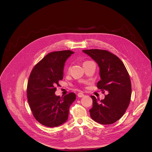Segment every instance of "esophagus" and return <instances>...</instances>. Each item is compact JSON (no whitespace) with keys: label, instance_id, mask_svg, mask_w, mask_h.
Wrapping results in <instances>:
<instances>
[{"label":"esophagus","instance_id":"esophagus-1","mask_svg":"<svg viewBox=\"0 0 152 152\" xmlns=\"http://www.w3.org/2000/svg\"><path fill=\"white\" fill-rule=\"evenodd\" d=\"M77 96H78L79 97L81 98V97H83L84 96V94H83V93H79L77 94Z\"/></svg>","mask_w":152,"mask_h":152}]
</instances>
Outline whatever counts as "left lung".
<instances>
[{"label":"left lung","mask_w":152,"mask_h":152,"mask_svg":"<svg viewBox=\"0 0 152 152\" xmlns=\"http://www.w3.org/2000/svg\"><path fill=\"white\" fill-rule=\"evenodd\" d=\"M82 51L98 64L100 80L97 86L107 93L101 100L91 96L90 116L100 124H113L122 117L131 101L132 88L129 73L123 62L110 52L100 49Z\"/></svg>","instance_id":"1"}]
</instances>
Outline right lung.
<instances>
[{
    "label": "right lung",
    "instance_id": "1",
    "mask_svg": "<svg viewBox=\"0 0 152 152\" xmlns=\"http://www.w3.org/2000/svg\"><path fill=\"white\" fill-rule=\"evenodd\" d=\"M71 50L49 53L32 69L27 87L28 100L35 119L47 127H57L66 123L70 107L76 99L70 93L60 97L55 93V86L63 79L67 59L73 54Z\"/></svg>",
    "mask_w": 152,
    "mask_h": 152
}]
</instances>
